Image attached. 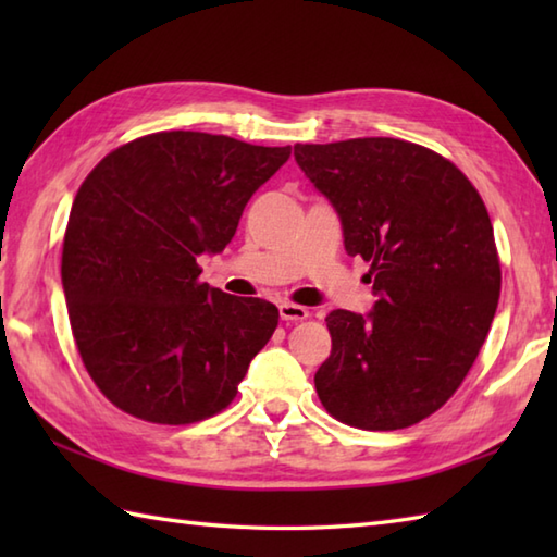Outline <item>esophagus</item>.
<instances>
[{
	"instance_id": "obj_1",
	"label": "esophagus",
	"mask_w": 557,
	"mask_h": 557,
	"mask_svg": "<svg viewBox=\"0 0 557 557\" xmlns=\"http://www.w3.org/2000/svg\"><path fill=\"white\" fill-rule=\"evenodd\" d=\"M280 318L282 321H304V318H309V311L304 309V306H299V304H289V301H285V304H280Z\"/></svg>"
}]
</instances>
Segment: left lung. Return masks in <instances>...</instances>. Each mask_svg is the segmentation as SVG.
<instances>
[{"label":"left lung","mask_w":557,"mask_h":557,"mask_svg":"<svg viewBox=\"0 0 557 557\" xmlns=\"http://www.w3.org/2000/svg\"><path fill=\"white\" fill-rule=\"evenodd\" d=\"M335 208L345 251L371 263L377 301L333 311V351L315 371L323 407L363 431L441 409L465 381L500 299V260L479 191L453 162L399 138L294 146Z\"/></svg>","instance_id":"obj_1"}]
</instances>
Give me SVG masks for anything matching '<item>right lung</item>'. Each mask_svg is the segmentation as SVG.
I'll return each mask as SVG.
<instances>
[{
	"mask_svg": "<svg viewBox=\"0 0 557 557\" xmlns=\"http://www.w3.org/2000/svg\"><path fill=\"white\" fill-rule=\"evenodd\" d=\"M292 156L230 136L162 132L110 152L81 184L62 287L83 363L114 407L194 423L236 397L280 311L200 282L248 200Z\"/></svg>",
	"mask_w": 557,
	"mask_h": 557,
	"instance_id": "1",
	"label": "right lung"
}]
</instances>
